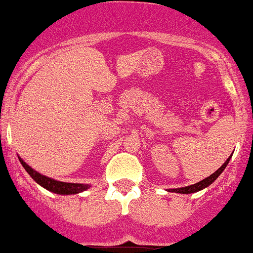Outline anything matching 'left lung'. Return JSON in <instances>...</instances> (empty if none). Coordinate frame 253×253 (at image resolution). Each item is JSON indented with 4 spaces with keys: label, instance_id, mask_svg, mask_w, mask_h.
<instances>
[{
    "label": "left lung",
    "instance_id": "1",
    "mask_svg": "<svg viewBox=\"0 0 253 253\" xmlns=\"http://www.w3.org/2000/svg\"><path fill=\"white\" fill-rule=\"evenodd\" d=\"M231 156H232V155L228 156V159L225 161V163H223V165L220 168V169L216 170V171L213 172V174H211L210 176H208V177H206V179L201 180V181L196 182V184H194V185H190V186L179 187V189H171V190H169V191L170 192H177V194H192V192H197V191H200V190L205 189V187H208L209 185L212 184V182L215 181V180L217 179L218 176H220L221 172H222L223 170H225V168L227 167V164H228V161H230Z\"/></svg>",
    "mask_w": 253,
    "mask_h": 253
}]
</instances>
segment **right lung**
Returning a JSON list of instances; mask_svg holds the SVG:
<instances>
[{"instance_id": "add662e5", "label": "right lung", "mask_w": 253, "mask_h": 253, "mask_svg": "<svg viewBox=\"0 0 253 253\" xmlns=\"http://www.w3.org/2000/svg\"><path fill=\"white\" fill-rule=\"evenodd\" d=\"M21 164L25 168L26 171L30 174V176L35 180L37 184H40L41 186H43L44 189H47L48 191H52L54 194L59 195H72V194H79L82 191H85L86 189H89V185L86 184H72V182H63V181H57L54 179H50V177L44 176V175L40 174L36 170H33L30 165H27L22 159L18 156Z\"/></svg>"}]
</instances>
